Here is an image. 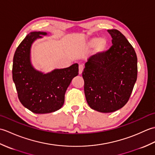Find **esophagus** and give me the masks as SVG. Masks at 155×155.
I'll use <instances>...</instances> for the list:
<instances>
[{
  "mask_svg": "<svg viewBox=\"0 0 155 155\" xmlns=\"http://www.w3.org/2000/svg\"><path fill=\"white\" fill-rule=\"evenodd\" d=\"M83 68H84V67H83V65H81V64L79 65V67H78V72H79L80 74H81L82 72H83Z\"/></svg>",
  "mask_w": 155,
  "mask_h": 155,
  "instance_id": "34e87169",
  "label": "esophagus"
}]
</instances>
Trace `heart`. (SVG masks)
<instances>
[{"instance_id":"b5f03b06","label":"heart","mask_w":155,"mask_h":155,"mask_svg":"<svg viewBox=\"0 0 155 155\" xmlns=\"http://www.w3.org/2000/svg\"><path fill=\"white\" fill-rule=\"evenodd\" d=\"M108 46V41L105 37H93L88 40L87 47L93 48L94 47V52L96 54H103L107 51Z\"/></svg>"}]
</instances>
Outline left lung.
Masks as SVG:
<instances>
[{
    "instance_id": "1",
    "label": "left lung",
    "mask_w": 155,
    "mask_h": 155,
    "mask_svg": "<svg viewBox=\"0 0 155 155\" xmlns=\"http://www.w3.org/2000/svg\"><path fill=\"white\" fill-rule=\"evenodd\" d=\"M113 45L88 59L83 72L84 94L92 109L113 113L127 104L137 78V57L121 32L107 31Z\"/></svg>"
}]
</instances>
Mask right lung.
Returning <instances> with one entry per match:
<instances>
[{"instance_id": "add662e5", "label": "right lung", "mask_w": 155, "mask_h": 155, "mask_svg": "<svg viewBox=\"0 0 155 155\" xmlns=\"http://www.w3.org/2000/svg\"><path fill=\"white\" fill-rule=\"evenodd\" d=\"M45 32H31L16 48L13 58L12 79L18 99L25 108L36 114L50 113L62 107L64 94L72 78L78 74V64L54 69L43 73L35 69L31 61L32 45Z\"/></svg>"}]
</instances>
